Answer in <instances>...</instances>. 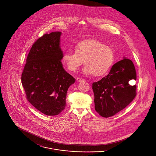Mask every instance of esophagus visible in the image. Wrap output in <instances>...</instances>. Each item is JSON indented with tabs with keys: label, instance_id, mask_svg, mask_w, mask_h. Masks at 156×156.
<instances>
[{
	"label": "esophagus",
	"instance_id": "1",
	"mask_svg": "<svg viewBox=\"0 0 156 156\" xmlns=\"http://www.w3.org/2000/svg\"><path fill=\"white\" fill-rule=\"evenodd\" d=\"M84 80H85L84 79H82V78H80V77H78V78H76V81H77L78 82L83 81Z\"/></svg>",
	"mask_w": 156,
	"mask_h": 156
}]
</instances>
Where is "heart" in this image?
Returning <instances> with one entry per match:
<instances>
[{
    "label": "heart",
    "mask_w": 156,
    "mask_h": 156,
    "mask_svg": "<svg viewBox=\"0 0 156 156\" xmlns=\"http://www.w3.org/2000/svg\"><path fill=\"white\" fill-rule=\"evenodd\" d=\"M113 61V50L96 40L81 41L75 46V51H68L62 56L63 64L71 72H76L84 62L82 73L87 75L104 74Z\"/></svg>",
    "instance_id": "b5f03b06"
}]
</instances>
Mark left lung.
<instances>
[{"instance_id": "8db88e82", "label": "left lung", "mask_w": 156, "mask_h": 156, "mask_svg": "<svg viewBox=\"0 0 156 156\" xmlns=\"http://www.w3.org/2000/svg\"><path fill=\"white\" fill-rule=\"evenodd\" d=\"M136 80L133 62L123 57L115 63L110 72L100 81L92 83L95 111L102 117L109 118L123 110L136 97Z\"/></svg>"}]
</instances>
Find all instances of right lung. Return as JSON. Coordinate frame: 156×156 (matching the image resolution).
<instances>
[{
  "label": "right lung",
  "instance_id": "add662e5",
  "mask_svg": "<svg viewBox=\"0 0 156 156\" xmlns=\"http://www.w3.org/2000/svg\"><path fill=\"white\" fill-rule=\"evenodd\" d=\"M61 31L39 38L33 45L22 75L27 100L38 111L55 116L66 107L69 87L75 78L62 67Z\"/></svg>",
  "mask_w": 156,
  "mask_h": 156
}]
</instances>
